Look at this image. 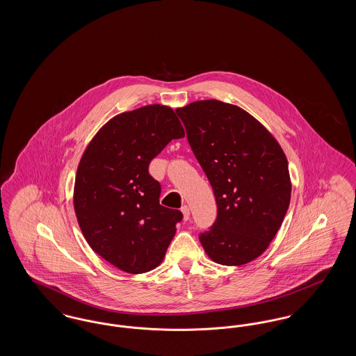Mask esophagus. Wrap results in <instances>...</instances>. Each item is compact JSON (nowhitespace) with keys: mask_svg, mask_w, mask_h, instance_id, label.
<instances>
[{"mask_svg":"<svg viewBox=\"0 0 356 356\" xmlns=\"http://www.w3.org/2000/svg\"><path fill=\"white\" fill-rule=\"evenodd\" d=\"M181 212H183L184 220H188V219H189V207H188V205H183V207H181Z\"/></svg>","mask_w":356,"mask_h":356,"instance_id":"1","label":"esophagus"}]
</instances>
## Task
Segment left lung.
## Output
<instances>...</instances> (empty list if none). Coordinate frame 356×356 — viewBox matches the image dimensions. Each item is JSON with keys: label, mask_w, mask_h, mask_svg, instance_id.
<instances>
[{"label": "left lung", "mask_w": 356, "mask_h": 356, "mask_svg": "<svg viewBox=\"0 0 356 356\" xmlns=\"http://www.w3.org/2000/svg\"><path fill=\"white\" fill-rule=\"evenodd\" d=\"M176 113L216 197V221L199 235L204 251L222 266L247 264L268 248L287 213V157L276 138L236 105L203 100Z\"/></svg>", "instance_id": "obj_1"}]
</instances>
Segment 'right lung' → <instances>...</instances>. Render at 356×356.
Segmentation results:
<instances>
[{
	"mask_svg": "<svg viewBox=\"0 0 356 356\" xmlns=\"http://www.w3.org/2000/svg\"><path fill=\"white\" fill-rule=\"evenodd\" d=\"M184 129L173 109L147 105L109 120L92 138L74 181V212L85 240L102 259L129 273L156 268L183 219L163 207L148 168Z\"/></svg>",
	"mask_w": 356,
	"mask_h": 356,
	"instance_id": "right-lung-1",
	"label": "right lung"
}]
</instances>
